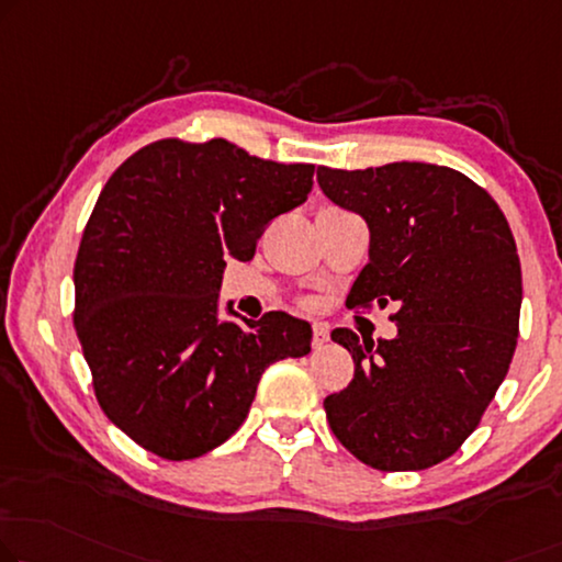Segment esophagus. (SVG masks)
<instances>
[{
    "instance_id": "esophagus-1",
    "label": "esophagus",
    "mask_w": 562,
    "mask_h": 562,
    "mask_svg": "<svg viewBox=\"0 0 562 562\" xmlns=\"http://www.w3.org/2000/svg\"><path fill=\"white\" fill-rule=\"evenodd\" d=\"M328 340H330V330L325 328V325L315 323V325H313V346L321 348V346H325V342H328Z\"/></svg>"
}]
</instances>
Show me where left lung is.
<instances>
[{
  "mask_svg": "<svg viewBox=\"0 0 562 562\" xmlns=\"http://www.w3.org/2000/svg\"><path fill=\"white\" fill-rule=\"evenodd\" d=\"M317 183L371 232L346 305L393 303L398 325L379 342L330 333L356 363L348 389L323 401L330 429L381 472L429 469L476 429L513 363L522 305L515 237L497 201L449 166H321Z\"/></svg>",
  "mask_w": 562,
  "mask_h": 562,
  "instance_id": "8db88e82",
  "label": "left lung"
}]
</instances>
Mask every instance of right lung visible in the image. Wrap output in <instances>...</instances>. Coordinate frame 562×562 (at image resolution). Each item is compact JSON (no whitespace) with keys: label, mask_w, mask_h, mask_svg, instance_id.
<instances>
[{"label":"right lung","mask_w":562,"mask_h":562,"mask_svg":"<svg viewBox=\"0 0 562 562\" xmlns=\"http://www.w3.org/2000/svg\"><path fill=\"white\" fill-rule=\"evenodd\" d=\"M313 173L224 138H164L100 191L75 259V333L100 408L150 454L216 449L247 418L265 368L310 353V323L280 310L237 323L229 303L220 321V288L227 259H252Z\"/></svg>","instance_id":"obj_1"}]
</instances>
